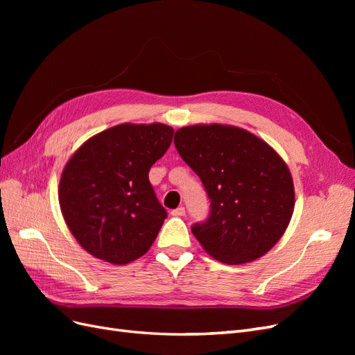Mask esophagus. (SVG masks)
Instances as JSON below:
<instances>
[{"label":"esophagus","mask_w":355,"mask_h":355,"mask_svg":"<svg viewBox=\"0 0 355 355\" xmlns=\"http://www.w3.org/2000/svg\"><path fill=\"white\" fill-rule=\"evenodd\" d=\"M171 216H176V218H179V216H185V207H184V206H180V207L175 209V210H171Z\"/></svg>","instance_id":"34e87169"}]
</instances>
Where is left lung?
Returning a JSON list of instances; mask_svg holds the SVG:
<instances>
[{
	"label": "left lung",
	"mask_w": 355,
	"mask_h": 355,
	"mask_svg": "<svg viewBox=\"0 0 355 355\" xmlns=\"http://www.w3.org/2000/svg\"><path fill=\"white\" fill-rule=\"evenodd\" d=\"M182 159L210 198L206 222L192 234L213 259L252 262L283 237L295 209L293 179L284 159L261 137L227 124H196L175 133Z\"/></svg>",
	"instance_id": "obj_1"
}]
</instances>
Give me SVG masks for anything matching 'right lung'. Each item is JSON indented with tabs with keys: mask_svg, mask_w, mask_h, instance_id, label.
Instances as JSON below:
<instances>
[{
	"mask_svg": "<svg viewBox=\"0 0 355 355\" xmlns=\"http://www.w3.org/2000/svg\"><path fill=\"white\" fill-rule=\"evenodd\" d=\"M173 128L124 123L94 135L69 158L59 204L69 231L98 259L125 265L144 256L167 218L148 173L168 149Z\"/></svg>",
	"mask_w": 355,
	"mask_h": 355,
	"instance_id": "obj_1",
	"label": "right lung"
}]
</instances>
